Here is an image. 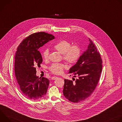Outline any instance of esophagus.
Returning <instances> with one entry per match:
<instances>
[{"label":"esophagus","mask_w":122,"mask_h":122,"mask_svg":"<svg viewBox=\"0 0 122 122\" xmlns=\"http://www.w3.org/2000/svg\"><path fill=\"white\" fill-rule=\"evenodd\" d=\"M57 78H58V77H56V76H54V77H53L51 78V79H52V80H56V79Z\"/></svg>","instance_id":"1"}]
</instances>
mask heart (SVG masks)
Returning <instances> with one entry per match:
<instances>
[{
	"instance_id": "b5f03b06",
	"label": "heart",
	"mask_w": 122,
	"mask_h": 122,
	"mask_svg": "<svg viewBox=\"0 0 122 122\" xmlns=\"http://www.w3.org/2000/svg\"><path fill=\"white\" fill-rule=\"evenodd\" d=\"M71 43L66 40H62L56 43L54 48L62 54L63 59L70 64L76 63L81 55V49L79 45H71ZM49 50L46 48L42 53V58L47 60L49 59ZM66 66L61 63H53L49 67L50 71L55 74L59 75L63 73Z\"/></svg>"
}]
</instances>
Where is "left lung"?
Wrapping results in <instances>:
<instances>
[{"label":"left lung","instance_id":"8db88e82","mask_svg":"<svg viewBox=\"0 0 122 122\" xmlns=\"http://www.w3.org/2000/svg\"><path fill=\"white\" fill-rule=\"evenodd\" d=\"M89 41L87 50L68 72L78 78L73 81L64 80L63 95L72 102H80L88 98L95 89L100 77L102 60L96 46L90 39Z\"/></svg>","mask_w":122,"mask_h":122}]
</instances>
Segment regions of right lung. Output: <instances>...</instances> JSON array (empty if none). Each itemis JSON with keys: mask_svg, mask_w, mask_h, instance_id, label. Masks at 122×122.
Masks as SVG:
<instances>
[{"mask_svg": "<svg viewBox=\"0 0 122 122\" xmlns=\"http://www.w3.org/2000/svg\"><path fill=\"white\" fill-rule=\"evenodd\" d=\"M54 36L44 32L33 33L18 46L15 55L14 71L22 94L27 98L37 100L44 97L49 85V79L36 76V66H40L42 58L38 49Z\"/></svg>", "mask_w": 122, "mask_h": 122, "instance_id": "1", "label": "right lung"}]
</instances>
